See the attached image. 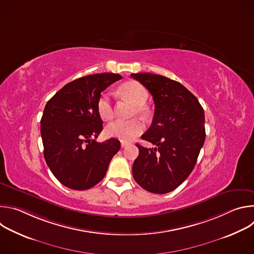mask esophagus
I'll return each mask as SVG.
<instances>
[{
	"mask_svg": "<svg viewBox=\"0 0 254 254\" xmlns=\"http://www.w3.org/2000/svg\"><path fill=\"white\" fill-rule=\"evenodd\" d=\"M121 144H122V148H126L127 146H128L129 143H128V142H126V141H122Z\"/></svg>",
	"mask_w": 254,
	"mask_h": 254,
	"instance_id": "esophagus-1",
	"label": "esophagus"
}]
</instances>
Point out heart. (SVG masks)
<instances>
[{
    "instance_id": "heart-1",
    "label": "heart",
    "mask_w": 254,
    "mask_h": 254,
    "mask_svg": "<svg viewBox=\"0 0 254 254\" xmlns=\"http://www.w3.org/2000/svg\"><path fill=\"white\" fill-rule=\"evenodd\" d=\"M121 92L136 105V113L143 115L146 113L143 105L149 99V92L142 84L136 81H128L122 85ZM97 112L103 121H110L114 117V108L111 96L103 93L97 100ZM105 134L110 137H116L123 141H129L138 136L143 131V125L137 120L115 121L107 125Z\"/></svg>"
}]
</instances>
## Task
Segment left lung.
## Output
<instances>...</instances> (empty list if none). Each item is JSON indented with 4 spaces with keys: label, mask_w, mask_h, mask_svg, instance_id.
Wrapping results in <instances>:
<instances>
[{
    "label": "left lung",
    "mask_w": 254,
    "mask_h": 254,
    "mask_svg": "<svg viewBox=\"0 0 254 254\" xmlns=\"http://www.w3.org/2000/svg\"><path fill=\"white\" fill-rule=\"evenodd\" d=\"M153 95L155 115L141 135L157 148L136 143L139 153L132 166L135 182L155 194L172 192L193 171L205 141V116L201 104L184 85L152 73H132Z\"/></svg>",
    "instance_id": "obj_1"
}]
</instances>
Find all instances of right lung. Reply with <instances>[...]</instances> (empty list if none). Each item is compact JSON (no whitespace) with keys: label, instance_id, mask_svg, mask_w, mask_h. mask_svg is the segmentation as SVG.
<instances>
[{"label":"right lung","instance_id":"1","mask_svg":"<svg viewBox=\"0 0 254 254\" xmlns=\"http://www.w3.org/2000/svg\"><path fill=\"white\" fill-rule=\"evenodd\" d=\"M116 73H97L75 79L51 97L41 119L44 158L59 182L72 190H87L103 179L121 142H97L102 121L97 112L101 92L122 79Z\"/></svg>","mask_w":254,"mask_h":254}]
</instances>
